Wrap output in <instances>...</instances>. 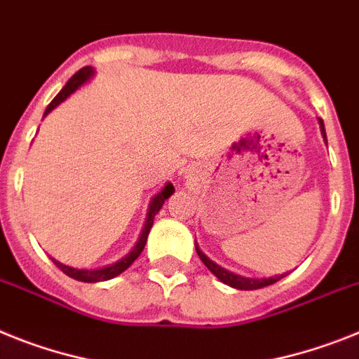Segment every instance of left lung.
Masks as SVG:
<instances>
[{
  "label": "left lung",
  "mask_w": 359,
  "mask_h": 359,
  "mask_svg": "<svg viewBox=\"0 0 359 359\" xmlns=\"http://www.w3.org/2000/svg\"><path fill=\"white\" fill-rule=\"evenodd\" d=\"M319 128H321V135H323L325 142H327V133H325V126H323V120L321 118H319ZM195 248H197L198 257H201V261L206 264L208 270H210V272H212L213 276L219 279V281H222L224 285H228V287H231V288H237V290H257V288L270 287V285H273V283H277L279 279H283V277L287 276V273H281V276L263 277V279H252V277L237 276V273L228 272L226 268H222V266H219L217 263H213L212 259H208L206 255H204L203 252L198 250L197 245H195Z\"/></svg>",
  "instance_id": "1"
}]
</instances>
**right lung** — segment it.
Returning a JSON list of instances; mask_svg holds the SVG:
<instances>
[{
  "instance_id": "1",
  "label": "right lung",
  "mask_w": 359,
  "mask_h": 359,
  "mask_svg": "<svg viewBox=\"0 0 359 359\" xmlns=\"http://www.w3.org/2000/svg\"><path fill=\"white\" fill-rule=\"evenodd\" d=\"M93 74H95V69H93V67L80 69V71H78L76 74H74V76H72L71 80L65 83V87H63L62 91L54 96V100L50 102L49 105H47V109H45L43 116H47V114H49L50 111L54 109V107H58V105L62 104L63 100H67L69 96L76 91L78 87H82L83 83H86L87 80L93 76ZM173 191H175L173 184H170V182H168V184L162 188V191H158V194H156L155 197L151 198V203H149V210H147L146 224H144L142 233H140V237H138L137 245L133 246V250H131V252H129L126 257L120 259V261H116V263H113V264H107V266L93 268V270H83V268L67 266V264L60 263V261H56V259H53L54 264H56V266H58L60 270L65 273V276L72 277V279H76V281H83V283L107 281V279H113V277L120 276L123 270H128V268L135 263V259H137L138 255L142 254L144 246H146L147 236H149V230H151V226H153V219H155L156 213L161 212V208H162V204H164L165 198H170L171 195H173Z\"/></svg>"
}]
</instances>
